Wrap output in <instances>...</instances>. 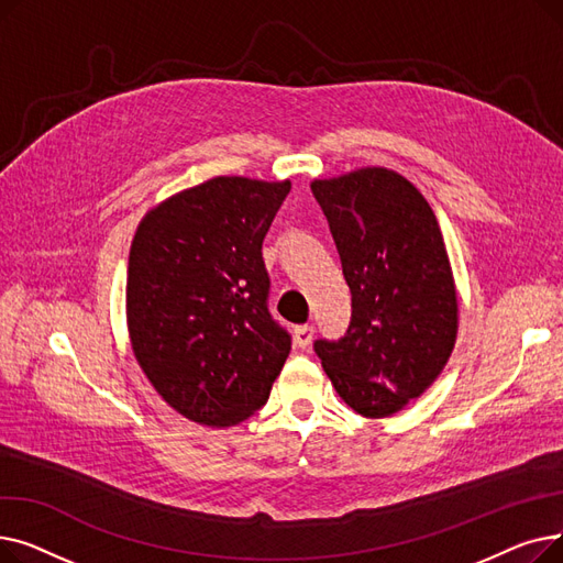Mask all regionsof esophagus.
I'll return each mask as SVG.
<instances>
[{
	"mask_svg": "<svg viewBox=\"0 0 563 563\" xmlns=\"http://www.w3.org/2000/svg\"><path fill=\"white\" fill-rule=\"evenodd\" d=\"M312 335H314V329L308 327V323H303V327L294 329V344H297L299 349H306V346H310Z\"/></svg>",
	"mask_w": 563,
	"mask_h": 563,
	"instance_id": "esophagus-1",
	"label": "esophagus"
}]
</instances>
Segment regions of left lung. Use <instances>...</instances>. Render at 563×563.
Here are the masks:
<instances>
[{"instance_id": "8db88e82", "label": "left lung", "mask_w": 563, "mask_h": 563, "mask_svg": "<svg viewBox=\"0 0 563 563\" xmlns=\"http://www.w3.org/2000/svg\"><path fill=\"white\" fill-rule=\"evenodd\" d=\"M351 289V323L317 340L340 399L363 418H390L445 369L459 333V294L427 198L404 175L365 166L312 180Z\"/></svg>"}]
</instances>
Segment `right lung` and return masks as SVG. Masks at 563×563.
I'll use <instances>...</instances> for the list:
<instances>
[{"label": "right lung", "instance_id": "obj_1", "mask_svg": "<svg viewBox=\"0 0 563 563\" xmlns=\"http://www.w3.org/2000/svg\"><path fill=\"white\" fill-rule=\"evenodd\" d=\"M291 183L219 175L136 225L125 287L134 358L191 422L232 427L269 399L291 349L266 310L262 240Z\"/></svg>", "mask_w": 563, "mask_h": 563}]
</instances>
